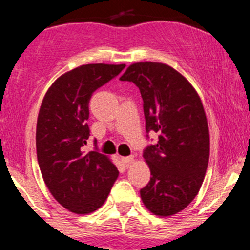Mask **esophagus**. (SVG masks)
I'll use <instances>...</instances> for the list:
<instances>
[{
    "label": "esophagus",
    "mask_w": 250,
    "mask_h": 250,
    "mask_svg": "<svg viewBox=\"0 0 250 250\" xmlns=\"http://www.w3.org/2000/svg\"><path fill=\"white\" fill-rule=\"evenodd\" d=\"M134 160V156H128V157H122V162L125 163V166H129L130 163Z\"/></svg>",
    "instance_id": "esophagus-1"
}]
</instances>
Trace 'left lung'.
I'll use <instances>...</instances> for the list:
<instances>
[{"label": "left lung", "mask_w": 250, "mask_h": 250, "mask_svg": "<svg viewBox=\"0 0 250 250\" xmlns=\"http://www.w3.org/2000/svg\"><path fill=\"white\" fill-rule=\"evenodd\" d=\"M120 80L139 88L146 133L158 135L157 143L144 150L152 176L140 190L141 200L155 215L170 216L197 196L208 167L209 129L202 102L183 75L162 62H135Z\"/></svg>", "instance_id": "obj_1"}]
</instances>
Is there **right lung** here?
<instances>
[{"instance_id": "add662e5", "label": "right lung", "mask_w": 250, "mask_h": 250, "mask_svg": "<svg viewBox=\"0 0 250 250\" xmlns=\"http://www.w3.org/2000/svg\"><path fill=\"white\" fill-rule=\"evenodd\" d=\"M125 64H87L62 75L47 90L36 127L37 161L53 197L76 214L104 204L118 176L107 156L85 153L92 94L115 78Z\"/></svg>"}]
</instances>
